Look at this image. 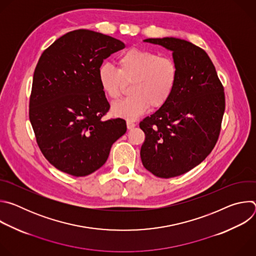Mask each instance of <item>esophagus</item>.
I'll return each instance as SVG.
<instances>
[{"label": "esophagus", "mask_w": 256, "mask_h": 256, "mask_svg": "<svg viewBox=\"0 0 256 256\" xmlns=\"http://www.w3.org/2000/svg\"><path fill=\"white\" fill-rule=\"evenodd\" d=\"M136 126V124L134 122H132V120H126V126H128V130L134 128Z\"/></svg>", "instance_id": "esophagus-1"}]
</instances>
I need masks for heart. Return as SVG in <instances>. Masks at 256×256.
<instances>
[{"mask_svg":"<svg viewBox=\"0 0 256 256\" xmlns=\"http://www.w3.org/2000/svg\"><path fill=\"white\" fill-rule=\"evenodd\" d=\"M118 68L103 62L97 70V81L102 92L112 100L118 99L124 84L132 82L130 96L112 106L116 118L134 120L150 107H163L172 97L179 70L176 62L166 56L146 50L130 48L118 56Z\"/></svg>","mask_w":256,"mask_h":256,"instance_id":"obj_1","label":"heart"}]
</instances>
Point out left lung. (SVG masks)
<instances>
[{
    "instance_id": "obj_1",
    "label": "left lung",
    "mask_w": 256,
    "mask_h": 256,
    "mask_svg": "<svg viewBox=\"0 0 256 256\" xmlns=\"http://www.w3.org/2000/svg\"><path fill=\"white\" fill-rule=\"evenodd\" d=\"M144 42L171 50L179 76L171 99L140 122L146 136L140 159L155 176L176 177L200 164L214 149L225 112L224 88L200 48L175 38Z\"/></svg>"
}]
</instances>
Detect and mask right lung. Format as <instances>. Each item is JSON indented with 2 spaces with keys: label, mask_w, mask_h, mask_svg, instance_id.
<instances>
[{
  "label": "right lung",
  "mask_w": 256,
  "mask_h": 256,
  "mask_svg": "<svg viewBox=\"0 0 256 256\" xmlns=\"http://www.w3.org/2000/svg\"><path fill=\"white\" fill-rule=\"evenodd\" d=\"M124 48L99 32H68L46 48L36 64L29 120L36 142L56 169L81 177L106 162L112 146L126 132L124 120L102 118L109 110L97 70Z\"/></svg>",
  "instance_id": "obj_1"
}]
</instances>
